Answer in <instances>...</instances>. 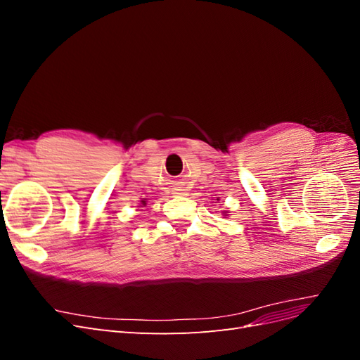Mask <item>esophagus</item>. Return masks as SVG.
I'll list each match as a JSON object with an SVG mask.
<instances>
[{"label":"esophagus","mask_w":360,"mask_h":360,"mask_svg":"<svg viewBox=\"0 0 360 360\" xmlns=\"http://www.w3.org/2000/svg\"><path fill=\"white\" fill-rule=\"evenodd\" d=\"M181 195H184V193H183V192H181Z\"/></svg>","instance_id":"1"}]
</instances>
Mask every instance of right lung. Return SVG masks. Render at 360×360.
<instances>
[{
    "instance_id": "add662e5",
    "label": "right lung",
    "mask_w": 360,
    "mask_h": 360,
    "mask_svg": "<svg viewBox=\"0 0 360 360\" xmlns=\"http://www.w3.org/2000/svg\"><path fill=\"white\" fill-rule=\"evenodd\" d=\"M143 204H146V201H143Z\"/></svg>"
}]
</instances>
